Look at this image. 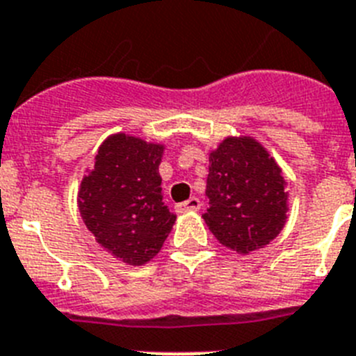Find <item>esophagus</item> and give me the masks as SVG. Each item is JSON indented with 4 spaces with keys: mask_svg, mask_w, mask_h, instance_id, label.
<instances>
[{
    "mask_svg": "<svg viewBox=\"0 0 356 356\" xmlns=\"http://www.w3.org/2000/svg\"><path fill=\"white\" fill-rule=\"evenodd\" d=\"M177 213H186V211H197L200 209V200L197 197H191V199L184 200V202L177 204Z\"/></svg>",
    "mask_w": 356,
    "mask_h": 356,
    "instance_id": "34e87169",
    "label": "esophagus"
}]
</instances>
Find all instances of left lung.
Instances as JSON below:
<instances>
[{"mask_svg":"<svg viewBox=\"0 0 356 356\" xmlns=\"http://www.w3.org/2000/svg\"><path fill=\"white\" fill-rule=\"evenodd\" d=\"M204 220L238 254L261 249L285 227L286 182L280 165L251 136L225 138L209 154Z\"/></svg>","mask_w":356,"mask_h":356,"instance_id":"1","label":"left lung"}]
</instances>
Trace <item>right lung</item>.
<instances>
[{
	"mask_svg": "<svg viewBox=\"0 0 356 356\" xmlns=\"http://www.w3.org/2000/svg\"><path fill=\"white\" fill-rule=\"evenodd\" d=\"M165 145L109 136L79 188V209L97 242L127 265L148 264L165 243L175 215L163 202L159 165Z\"/></svg>",
	"mask_w": 356,
	"mask_h": 356,
	"instance_id": "obj_1",
	"label": "right lung"
}]
</instances>
